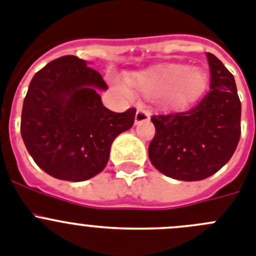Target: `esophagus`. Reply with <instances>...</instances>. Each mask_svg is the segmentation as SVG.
<instances>
[{
    "label": "esophagus",
    "instance_id": "obj_1",
    "mask_svg": "<svg viewBox=\"0 0 256 256\" xmlns=\"http://www.w3.org/2000/svg\"><path fill=\"white\" fill-rule=\"evenodd\" d=\"M150 118V114L145 111L144 108H138V112L135 114V125H139L142 122H146Z\"/></svg>",
    "mask_w": 256,
    "mask_h": 256
}]
</instances>
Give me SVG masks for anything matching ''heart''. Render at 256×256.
<instances>
[{"instance_id":"1","label":"heart","mask_w":256,"mask_h":256,"mask_svg":"<svg viewBox=\"0 0 256 256\" xmlns=\"http://www.w3.org/2000/svg\"><path fill=\"white\" fill-rule=\"evenodd\" d=\"M135 88L144 94L164 93L166 102L180 104L199 96L206 85V74L199 68H188L172 64L152 72L138 74L132 80ZM121 89L130 93L126 84H120Z\"/></svg>"}]
</instances>
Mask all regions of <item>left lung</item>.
Masks as SVG:
<instances>
[{"label": "left lung", "instance_id": "8db88e82", "mask_svg": "<svg viewBox=\"0 0 256 256\" xmlns=\"http://www.w3.org/2000/svg\"><path fill=\"white\" fill-rule=\"evenodd\" d=\"M210 90L188 108L152 117L156 135L149 144L152 164L180 181H200L231 160L241 135V102L234 78L206 52Z\"/></svg>", "mask_w": 256, "mask_h": 256}]
</instances>
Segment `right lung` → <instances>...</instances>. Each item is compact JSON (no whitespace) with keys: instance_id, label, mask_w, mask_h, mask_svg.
Returning <instances> with one entry per match:
<instances>
[{"instance_id":"add662e5","label":"right lung","mask_w":256,"mask_h":256,"mask_svg":"<svg viewBox=\"0 0 256 256\" xmlns=\"http://www.w3.org/2000/svg\"><path fill=\"white\" fill-rule=\"evenodd\" d=\"M102 75L76 56L50 61L34 75L22 112V136L34 162L50 176L85 181L104 170L114 140L134 125L136 110L103 106Z\"/></svg>"}]
</instances>
